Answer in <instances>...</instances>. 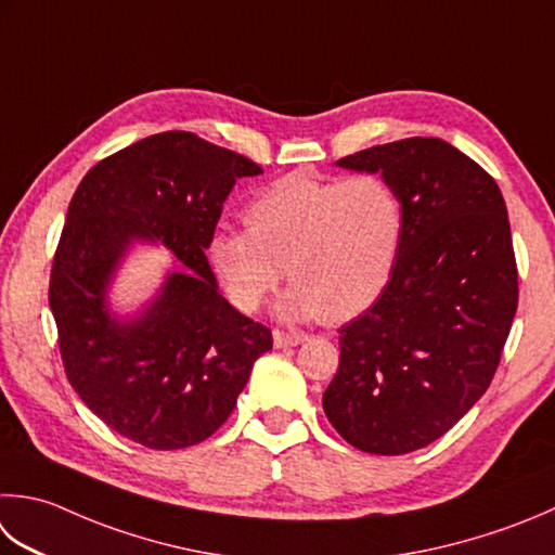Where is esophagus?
Masks as SVG:
<instances>
[{
    "label": "esophagus",
    "mask_w": 555,
    "mask_h": 555,
    "mask_svg": "<svg viewBox=\"0 0 555 555\" xmlns=\"http://www.w3.org/2000/svg\"><path fill=\"white\" fill-rule=\"evenodd\" d=\"M306 341L302 334H286V332H274V346L276 349H286V346H298Z\"/></svg>",
    "instance_id": "34e87169"
}]
</instances>
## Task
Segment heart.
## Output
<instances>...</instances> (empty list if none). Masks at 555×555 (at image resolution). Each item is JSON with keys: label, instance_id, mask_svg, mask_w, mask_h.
Returning <instances> with one entry per match:
<instances>
[{"label": "heart", "instance_id": "heart-1", "mask_svg": "<svg viewBox=\"0 0 555 555\" xmlns=\"http://www.w3.org/2000/svg\"><path fill=\"white\" fill-rule=\"evenodd\" d=\"M249 228L219 225L209 262L237 310L262 308L279 281L288 320L346 322L383 296L404 245L406 206L392 180L375 172L318 178L288 172L247 204Z\"/></svg>", "mask_w": 555, "mask_h": 555}]
</instances>
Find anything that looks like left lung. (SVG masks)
Segmentation results:
<instances>
[{"instance_id":"1","label":"left lung","mask_w":555,"mask_h":555,"mask_svg":"<svg viewBox=\"0 0 555 555\" xmlns=\"http://www.w3.org/2000/svg\"><path fill=\"white\" fill-rule=\"evenodd\" d=\"M379 172L404 197L406 233L383 296L339 330V371L322 397L339 436L406 454L444 436L491 385L517 310V264L495 180L436 137L336 160Z\"/></svg>"}]
</instances>
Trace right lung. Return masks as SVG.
I'll return each instance as SVG.
<instances>
[{
    "label": "right lung",
    "instance_id": "1",
    "mask_svg": "<svg viewBox=\"0 0 555 555\" xmlns=\"http://www.w3.org/2000/svg\"><path fill=\"white\" fill-rule=\"evenodd\" d=\"M262 168L190 132H163L98 163L76 188L54 253L50 308L74 392L119 436L151 450L214 436L271 332L228 302L204 249L237 178ZM179 267L137 315L106 300L134 244Z\"/></svg>",
    "mask_w": 555,
    "mask_h": 555
}]
</instances>
